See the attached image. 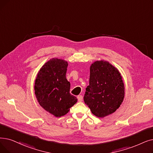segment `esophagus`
Listing matches in <instances>:
<instances>
[{
	"mask_svg": "<svg viewBox=\"0 0 153 153\" xmlns=\"http://www.w3.org/2000/svg\"><path fill=\"white\" fill-rule=\"evenodd\" d=\"M77 99H78V101L79 102H81L82 101L83 97H82V95H79V96H77Z\"/></svg>",
	"mask_w": 153,
	"mask_h": 153,
	"instance_id": "34e87169",
	"label": "esophagus"
}]
</instances>
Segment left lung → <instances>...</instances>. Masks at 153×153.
<instances>
[{"label":"left lung","instance_id":"obj_1","mask_svg":"<svg viewBox=\"0 0 153 153\" xmlns=\"http://www.w3.org/2000/svg\"><path fill=\"white\" fill-rule=\"evenodd\" d=\"M85 91L84 102L98 117L114 113L124 97V85L120 72L105 61H97L91 64L89 85Z\"/></svg>","mask_w":153,"mask_h":153}]
</instances>
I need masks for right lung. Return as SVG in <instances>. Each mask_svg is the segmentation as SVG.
<instances>
[{
    "label": "right lung",
    "instance_id": "1",
    "mask_svg": "<svg viewBox=\"0 0 153 153\" xmlns=\"http://www.w3.org/2000/svg\"><path fill=\"white\" fill-rule=\"evenodd\" d=\"M68 63L53 58L39 71L35 81V94L46 111L58 117L65 115L77 101L70 93L71 84L66 79Z\"/></svg>",
    "mask_w": 153,
    "mask_h": 153
}]
</instances>
